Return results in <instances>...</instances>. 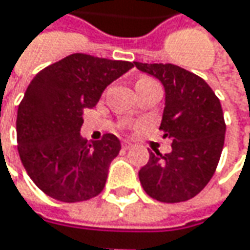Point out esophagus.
<instances>
[{"mask_svg":"<svg viewBox=\"0 0 250 250\" xmlns=\"http://www.w3.org/2000/svg\"><path fill=\"white\" fill-rule=\"evenodd\" d=\"M122 146H123V149L128 150V149H131V147H133V143H131V142H127V140H125V142H123V145H122Z\"/></svg>","mask_w":250,"mask_h":250,"instance_id":"esophagus-1","label":"esophagus"}]
</instances>
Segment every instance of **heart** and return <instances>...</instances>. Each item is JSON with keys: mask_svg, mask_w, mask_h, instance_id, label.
<instances>
[{"mask_svg": "<svg viewBox=\"0 0 250 250\" xmlns=\"http://www.w3.org/2000/svg\"><path fill=\"white\" fill-rule=\"evenodd\" d=\"M140 81H145V79H140ZM137 82H139V81H137Z\"/></svg>", "mask_w": 250, "mask_h": 250, "instance_id": "heart-1", "label": "heart"}]
</instances>
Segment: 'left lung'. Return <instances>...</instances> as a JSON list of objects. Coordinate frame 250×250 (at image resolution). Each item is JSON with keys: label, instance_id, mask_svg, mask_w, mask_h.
Segmentation results:
<instances>
[{"label": "left lung", "instance_id": "1", "mask_svg": "<svg viewBox=\"0 0 250 250\" xmlns=\"http://www.w3.org/2000/svg\"><path fill=\"white\" fill-rule=\"evenodd\" d=\"M134 66L159 79L165 89V108L159 128L172 150H149V162L139 171L147 195L162 203L195 197L214 174L223 145L226 125L219 98L204 79L172 63Z\"/></svg>", "mask_w": 250, "mask_h": 250}]
</instances>
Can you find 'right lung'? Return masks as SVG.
Returning <instances> with one entry per match:
<instances>
[{"label":"right lung","mask_w":250,"mask_h":250,"mask_svg":"<svg viewBox=\"0 0 250 250\" xmlns=\"http://www.w3.org/2000/svg\"><path fill=\"white\" fill-rule=\"evenodd\" d=\"M134 65L74 53L44 68L27 86L17 111L20 159L49 197L78 203L98 195L122 145L114 134L83 140V111Z\"/></svg>","instance_id":"1"}]
</instances>
